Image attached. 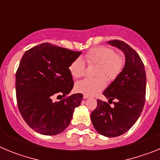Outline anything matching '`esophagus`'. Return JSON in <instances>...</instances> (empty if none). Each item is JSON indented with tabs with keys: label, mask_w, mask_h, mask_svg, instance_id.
I'll return each mask as SVG.
<instances>
[{
	"label": "esophagus",
	"mask_w": 160,
	"mask_h": 160,
	"mask_svg": "<svg viewBox=\"0 0 160 160\" xmlns=\"http://www.w3.org/2000/svg\"><path fill=\"white\" fill-rule=\"evenodd\" d=\"M88 98H90V96L87 95V94H84V95H83V98H84V99H87Z\"/></svg>",
	"instance_id": "esophagus-1"
}]
</instances>
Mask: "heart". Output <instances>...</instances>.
Instances as JSON below:
<instances>
[{
    "mask_svg": "<svg viewBox=\"0 0 160 160\" xmlns=\"http://www.w3.org/2000/svg\"><path fill=\"white\" fill-rule=\"evenodd\" d=\"M86 60L89 64H98L96 78H86L78 82L75 90L78 92L88 96L95 95L105 88L106 79L113 81L121 73L123 67V59L116 54L112 49L106 46H98L90 49L86 54ZM70 72L74 78L85 74L86 65L82 58L75 59L70 66ZM103 77H102V76Z\"/></svg>",
    "mask_w": 160,
    "mask_h": 160,
    "instance_id": "b5f03b06",
    "label": "heart"
}]
</instances>
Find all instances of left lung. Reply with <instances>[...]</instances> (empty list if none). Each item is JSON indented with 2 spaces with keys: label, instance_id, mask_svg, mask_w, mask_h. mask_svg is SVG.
Instances as JSON below:
<instances>
[{
  "label": "left lung",
  "instance_id": "1",
  "mask_svg": "<svg viewBox=\"0 0 160 160\" xmlns=\"http://www.w3.org/2000/svg\"><path fill=\"white\" fill-rule=\"evenodd\" d=\"M122 50L125 65L118 77L103 91L108 102L115 99L114 106L98 99V106L90 114L91 122L98 134L117 137L129 131L140 116L146 96V72L139 55L122 41L107 42Z\"/></svg>",
  "mask_w": 160,
  "mask_h": 160
}]
</instances>
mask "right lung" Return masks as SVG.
<instances>
[{
	"label": "right lung",
	"instance_id": "right-lung-1",
	"mask_svg": "<svg viewBox=\"0 0 160 160\" xmlns=\"http://www.w3.org/2000/svg\"><path fill=\"white\" fill-rule=\"evenodd\" d=\"M82 52L42 43L24 53L16 73L19 111L29 128L44 135H55L70 125L83 95L73 94L60 102L53 94H69L73 87L70 64Z\"/></svg>",
	"mask_w": 160,
	"mask_h": 160
}]
</instances>
